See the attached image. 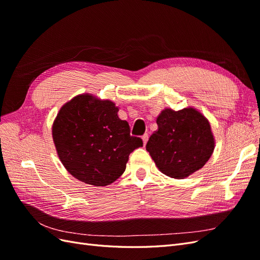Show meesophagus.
I'll return each mask as SVG.
<instances>
[{
	"label": "esophagus",
	"mask_w": 260,
	"mask_h": 260,
	"mask_svg": "<svg viewBox=\"0 0 260 260\" xmlns=\"http://www.w3.org/2000/svg\"><path fill=\"white\" fill-rule=\"evenodd\" d=\"M142 140H143V143L145 145L147 143V140H148V135H147V133H145L144 136H142Z\"/></svg>",
	"instance_id": "obj_1"
}]
</instances>
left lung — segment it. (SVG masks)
<instances>
[{"label":"left lung","instance_id":"1","mask_svg":"<svg viewBox=\"0 0 260 260\" xmlns=\"http://www.w3.org/2000/svg\"><path fill=\"white\" fill-rule=\"evenodd\" d=\"M158 130L146 144L157 168L164 175L184 179L204 167L215 148L208 120L195 108H166L157 117Z\"/></svg>","mask_w":260,"mask_h":260}]
</instances>
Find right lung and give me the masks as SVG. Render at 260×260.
I'll return each instance as SVG.
<instances>
[{"instance_id": "add662e5", "label": "right lung", "mask_w": 260, "mask_h": 260, "mask_svg": "<svg viewBox=\"0 0 260 260\" xmlns=\"http://www.w3.org/2000/svg\"><path fill=\"white\" fill-rule=\"evenodd\" d=\"M118 111L112 101L82 94L55 118L52 135L59 159L86 184L113 183L123 174L129 155L143 146L142 139L130 136L129 123L118 117Z\"/></svg>"}]
</instances>
